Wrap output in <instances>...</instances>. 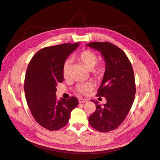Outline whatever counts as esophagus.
Here are the masks:
<instances>
[{
    "label": "esophagus",
    "mask_w": 160,
    "mask_h": 160,
    "mask_svg": "<svg viewBox=\"0 0 160 160\" xmlns=\"http://www.w3.org/2000/svg\"><path fill=\"white\" fill-rule=\"evenodd\" d=\"M78 101L80 103H86V102H87L88 100L85 99H82V98H80V99H78Z\"/></svg>",
    "instance_id": "1"
}]
</instances>
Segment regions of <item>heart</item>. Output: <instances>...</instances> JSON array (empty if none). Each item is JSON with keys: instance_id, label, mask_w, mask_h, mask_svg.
Returning <instances> with one entry per match:
<instances>
[{"instance_id": "1", "label": "heart", "mask_w": 160, "mask_h": 160, "mask_svg": "<svg viewBox=\"0 0 160 160\" xmlns=\"http://www.w3.org/2000/svg\"><path fill=\"white\" fill-rule=\"evenodd\" d=\"M77 57L88 69L92 70V73L95 74H100L103 72L104 68L103 65H98L97 66L95 65L97 61V56L94 52L89 50H85L80 52ZM71 64L72 61L69 59H67L63 63L62 71L63 75L65 78L68 77L69 75ZM94 88H95V84L92 82H80L76 86V91L82 94V95H87Z\"/></svg>"}]
</instances>
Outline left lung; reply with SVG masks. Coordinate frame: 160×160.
<instances>
[{"instance_id":"left-lung-1","label":"left lung","mask_w":160,"mask_h":160,"mask_svg":"<svg viewBox=\"0 0 160 160\" xmlns=\"http://www.w3.org/2000/svg\"><path fill=\"white\" fill-rule=\"evenodd\" d=\"M100 52L105 62V71L98 97H103V105L91 100L96 110L88 118L91 126L100 132L116 129L128 115L136 93L134 72L128 57L122 49L111 43L95 42L87 44Z\"/></svg>"}]
</instances>
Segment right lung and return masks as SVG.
Returning a JSON list of instances; mask_svg holds the SVG:
<instances>
[{
	"label": "right lung",
	"mask_w": 160,
	"mask_h": 160,
	"mask_svg": "<svg viewBox=\"0 0 160 160\" xmlns=\"http://www.w3.org/2000/svg\"><path fill=\"white\" fill-rule=\"evenodd\" d=\"M79 43L45 47L32 57L26 70L24 91L32 115L43 128L57 130L68 124L72 110L78 105L75 97L57 100L58 82L63 81V65Z\"/></svg>",
	"instance_id": "1"
}]
</instances>
